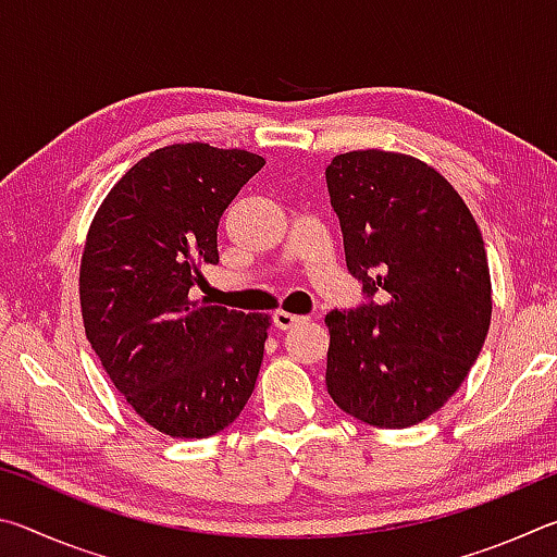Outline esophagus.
Segmentation results:
<instances>
[{
  "mask_svg": "<svg viewBox=\"0 0 557 557\" xmlns=\"http://www.w3.org/2000/svg\"><path fill=\"white\" fill-rule=\"evenodd\" d=\"M275 326L277 329H282V332H285V329H292L295 324H299V322H307L305 317H297V314H289V312H285V309H277L275 312Z\"/></svg>",
  "mask_w": 557,
  "mask_h": 557,
  "instance_id": "esophagus-1",
  "label": "esophagus"
}]
</instances>
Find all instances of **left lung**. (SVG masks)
<instances>
[{"instance_id": "1", "label": "left lung", "mask_w": 557, "mask_h": 557, "mask_svg": "<svg viewBox=\"0 0 557 557\" xmlns=\"http://www.w3.org/2000/svg\"><path fill=\"white\" fill-rule=\"evenodd\" d=\"M326 186L346 268L371 297L324 319L326 391L369 425H418L459 391L492 324L482 231L455 186L410 154H336Z\"/></svg>"}]
</instances>
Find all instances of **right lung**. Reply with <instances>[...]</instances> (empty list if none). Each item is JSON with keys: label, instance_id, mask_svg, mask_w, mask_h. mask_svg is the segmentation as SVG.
Masks as SVG:
<instances>
[{"label": "right lung", "instance_id": "add662e5", "mask_svg": "<svg viewBox=\"0 0 557 557\" xmlns=\"http://www.w3.org/2000/svg\"><path fill=\"white\" fill-rule=\"evenodd\" d=\"M260 154L203 143L154 149L92 215L81 314L92 351L149 428L211 437L256 388L270 314L201 305L188 289L219 262L215 231Z\"/></svg>", "mask_w": 557, "mask_h": 557}]
</instances>
